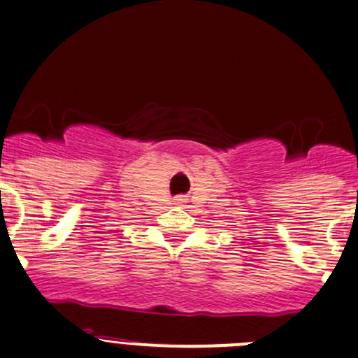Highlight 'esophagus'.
Returning a JSON list of instances; mask_svg holds the SVG:
<instances>
[{
  "mask_svg": "<svg viewBox=\"0 0 358 358\" xmlns=\"http://www.w3.org/2000/svg\"><path fill=\"white\" fill-rule=\"evenodd\" d=\"M185 197H182V196H178V197H176V199H175V203L176 204H183V203H185Z\"/></svg>",
  "mask_w": 358,
  "mask_h": 358,
  "instance_id": "1",
  "label": "esophagus"
}]
</instances>
